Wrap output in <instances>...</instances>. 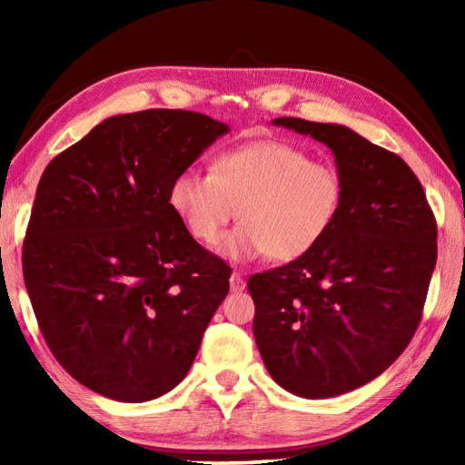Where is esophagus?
I'll return each instance as SVG.
<instances>
[{
  "label": "esophagus",
  "instance_id": "1",
  "mask_svg": "<svg viewBox=\"0 0 465 465\" xmlns=\"http://www.w3.org/2000/svg\"><path fill=\"white\" fill-rule=\"evenodd\" d=\"M230 288H232V292H243V290H245V282H243V278H242V273H238V272L232 273Z\"/></svg>",
  "mask_w": 465,
  "mask_h": 465
}]
</instances>
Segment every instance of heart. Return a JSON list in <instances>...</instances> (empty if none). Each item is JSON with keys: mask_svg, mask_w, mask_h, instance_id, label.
Listing matches in <instances>:
<instances>
[{"mask_svg": "<svg viewBox=\"0 0 465 465\" xmlns=\"http://www.w3.org/2000/svg\"><path fill=\"white\" fill-rule=\"evenodd\" d=\"M167 202L203 245L220 240L238 207L242 223L217 248L225 260L292 262L312 252L338 220L343 177L298 145L262 140L217 153L212 172L185 167L173 177Z\"/></svg>", "mask_w": 465, "mask_h": 465, "instance_id": "heart-1", "label": "heart"}]
</instances>
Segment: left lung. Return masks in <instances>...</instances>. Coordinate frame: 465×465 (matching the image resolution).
Segmentation results:
<instances>
[{"label": "left lung", "instance_id": "left-lung-1", "mask_svg": "<svg viewBox=\"0 0 465 465\" xmlns=\"http://www.w3.org/2000/svg\"><path fill=\"white\" fill-rule=\"evenodd\" d=\"M272 124L330 147L343 202L312 252L250 278L253 338L283 390L341 396L388 370L416 333L438 260L436 217L400 155L340 124Z\"/></svg>", "mask_w": 465, "mask_h": 465}]
</instances>
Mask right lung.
Masks as SVG:
<instances>
[{"label": "right lung", "mask_w": 465, "mask_h": 465, "mask_svg": "<svg viewBox=\"0 0 465 465\" xmlns=\"http://www.w3.org/2000/svg\"><path fill=\"white\" fill-rule=\"evenodd\" d=\"M230 125L183 110L107 117L54 157L24 242L45 343L85 388L140 403L180 383L232 270L167 202L173 177Z\"/></svg>", "instance_id": "obj_1"}]
</instances>
